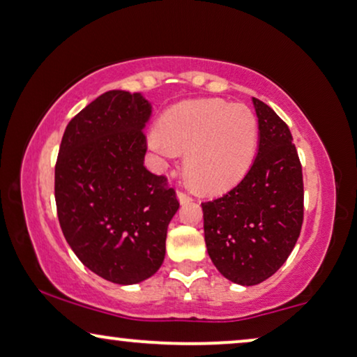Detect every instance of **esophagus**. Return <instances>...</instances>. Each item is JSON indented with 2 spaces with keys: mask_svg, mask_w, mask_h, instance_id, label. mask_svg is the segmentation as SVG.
Here are the masks:
<instances>
[{
  "mask_svg": "<svg viewBox=\"0 0 357 357\" xmlns=\"http://www.w3.org/2000/svg\"><path fill=\"white\" fill-rule=\"evenodd\" d=\"M177 198H178V202L182 203V205H185V203H188V202H192V197L187 195L185 192H177Z\"/></svg>",
  "mask_w": 357,
  "mask_h": 357,
  "instance_id": "1",
  "label": "esophagus"
}]
</instances>
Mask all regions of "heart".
<instances>
[{
  "mask_svg": "<svg viewBox=\"0 0 357 357\" xmlns=\"http://www.w3.org/2000/svg\"><path fill=\"white\" fill-rule=\"evenodd\" d=\"M259 123L251 108L218 98L183 101L165 111L147 147L159 164L185 152L183 174L197 192L218 195L238 185L257 151Z\"/></svg>",
  "mask_w": 357,
  "mask_h": 357,
  "instance_id": "obj_1",
  "label": "heart"
}]
</instances>
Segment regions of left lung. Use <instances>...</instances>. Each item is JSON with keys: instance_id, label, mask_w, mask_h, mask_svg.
Masks as SVG:
<instances>
[{"instance_id": "1", "label": "left lung", "mask_w": 357, "mask_h": 357, "mask_svg": "<svg viewBox=\"0 0 357 357\" xmlns=\"http://www.w3.org/2000/svg\"><path fill=\"white\" fill-rule=\"evenodd\" d=\"M257 155L233 190L202 203L205 243L220 274L251 287L274 275L290 256L303 223V177L290 129L271 106L252 98Z\"/></svg>"}]
</instances>
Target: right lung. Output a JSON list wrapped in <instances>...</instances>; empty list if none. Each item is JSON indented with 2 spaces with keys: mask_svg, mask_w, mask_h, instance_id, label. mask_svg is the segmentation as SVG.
<instances>
[{
  "mask_svg": "<svg viewBox=\"0 0 357 357\" xmlns=\"http://www.w3.org/2000/svg\"><path fill=\"white\" fill-rule=\"evenodd\" d=\"M152 106L142 93L111 90L68 123L55 165L60 228L75 256L119 285L144 282L165 257L178 210L165 177L144 167Z\"/></svg>",
  "mask_w": 357,
  "mask_h": 357,
  "instance_id": "right-lung-1",
  "label": "right lung"
}]
</instances>
